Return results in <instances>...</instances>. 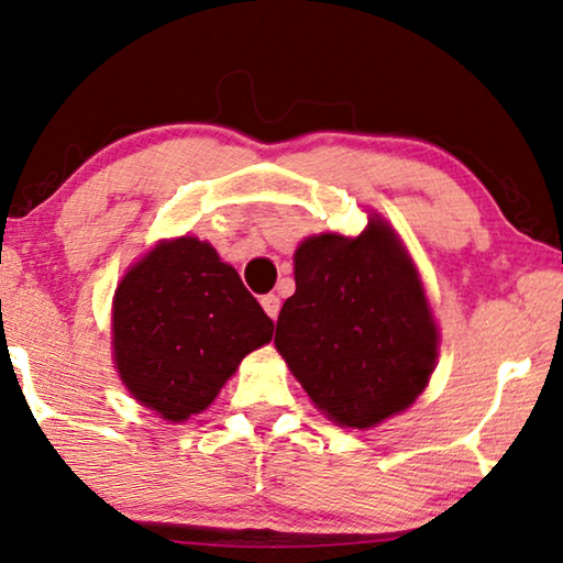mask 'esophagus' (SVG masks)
I'll use <instances>...</instances> for the list:
<instances>
[{
	"label": "esophagus",
	"instance_id": "1",
	"mask_svg": "<svg viewBox=\"0 0 563 563\" xmlns=\"http://www.w3.org/2000/svg\"><path fill=\"white\" fill-rule=\"evenodd\" d=\"M260 303H263V308H265V313L273 318H278V313H280V298L275 296V292H267V296H263L260 298Z\"/></svg>",
	"mask_w": 563,
	"mask_h": 563
}]
</instances>
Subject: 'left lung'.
I'll return each instance as SVG.
<instances>
[{"label": "left lung", "instance_id": "8db88e82", "mask_svg": "<svg viewBox=\"0 0 563 563\" xmlns=\"http://www.w3.org/2000/svg\"><path fill=\"white\" fill-rule=\"evenodd\" d=\"M292 263L275 349L300 387L341 427L405 412L430 382L440 333L397 232L374 214L358 238L303 240Z\"/></svg>", "mask_w": 563, "mask_h": 563}]
</instances>
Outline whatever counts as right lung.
I'll return each mask as SVG.
<instances>
[{
    "label": "right lung",
    "mask_w": 563,
    "mask_h": 563,
    "mask_svg": "<svg viewBox=\"0 0 563 563\" xmlns=\"http://www.w3.org/2000/svg\"><path fill=\"white\" fill-rule=\"evenodd\" d=\"M275 323L209 242L162 240L113 296V358L131 397L184 422L212 405Z\"/></svg>",
    "instance_id": "obj_1"
}]
</instances>
